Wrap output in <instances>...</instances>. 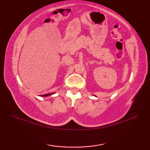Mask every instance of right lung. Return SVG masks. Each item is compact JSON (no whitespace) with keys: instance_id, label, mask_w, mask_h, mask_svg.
Masks as SVG:
<instances>
[{"instance_id":"right-lung-1","label":"right lung","mask_w":150,"mask_h":150,"mask_svg":"<svg viewBox=\"0 0 150 150\" xmlns=\"http://www.w3.org/2000/svg\"><path fill=\"white\" fill-rule=\"evenodd\" d=\"M53 93H52L46 94V95H42V97H47V96H49V95H53Z\"/></svg>"}]
</instances>
